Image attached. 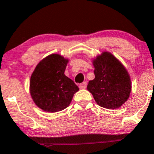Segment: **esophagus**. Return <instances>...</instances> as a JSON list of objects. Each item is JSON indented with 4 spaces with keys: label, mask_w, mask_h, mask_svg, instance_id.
Wrapping results in <instances>:
<instances>
[{
    "label": "esophagus",
    "mask_w": 154,
    "mask_h": 154,
    "mask_svg": "<svg viewBox=\"0 0 154 154\" xmlns=\"http://www.w3.org/2000/svg\"><path fill=\"white\" fill-rule=\"evenodd\" d=\"M86 87H87V83L86 82H83V83H82L79 85L80 89H85Z\"/></svg>",
    "instance_id": "1"
}]
</instances>
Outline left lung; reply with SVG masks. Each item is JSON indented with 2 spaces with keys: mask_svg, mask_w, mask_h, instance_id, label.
Returning <instances> with one entry per match:
<instances>
[{
  "mask_svg": "<svg viewBox=\"0 0 154 154\" xmlns=\"http://www.w3.org/2000/svg\"><path fill=\"white\" fill-rule=\"evenodd\" d=\"M95 78L87 89L99 106L108 109L121 107L129 98L131 80L127 69L109 52H102L92 60Z\"/></svg>",
  "mask_w": 154,
  "mask_h": 154,
  "instance_id": "obj_1",
  "label": "left lung"
}]
</instances>
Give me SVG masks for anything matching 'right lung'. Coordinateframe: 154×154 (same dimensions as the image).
I'll use <instances>...</instances> for the list:
<instances>
[{"instance_id":"1","label":"right lung","mask_w":154,"mask_h":154,"mask_svg":"<svg viewBox=\"0 0 154 154\" xmlns=\"http://www.w3.org/2000/svg\"><path fill=\"white\" fill-rule=\"evenodd\" d=\"M68 59L58 54L43 59L30 79V94L35 105L46 112L54 113L68 107L79 88L64 75Z\"/></svg>"}]
</instances>
